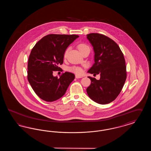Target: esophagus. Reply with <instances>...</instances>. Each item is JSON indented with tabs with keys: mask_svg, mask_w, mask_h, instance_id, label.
Returning a JSON list of instances; mask_svg holds the SVG:
<instances>
[{
	"mask_svg": "<svg viewBox=\"0 0 151 151\" xmlns=\"http://www.w3.org/2000/svg\"><path fill=\"white\" fill-rule=\"evenodd\" d=\"M83 76H80V75H75V78L76 79H79V78H81Z\"/></svg>",
	"mask_w": 151,
	"mask_h": 151,
	"instance_id": "34e87169",
	"label": "esophagus"
}]
</instances>
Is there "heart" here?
<instances>
[{
    "mask_svg": "<svg viewBox=\"0 0 151 151\" xmlns=\"http://www.w3.org/2000/svg\"><path fill=\"white\" fill-rule=\"evenodd\" d=\"M88 47H89V46L88 45H86V44H84V43H80V44H79V45H78V49H79L80 51L82 50H83V49H86V48H88ZM69 49H70L69 47L65 49V52H64V57L65 58L67 57V55L68 54V52L69 51ZM68 70L70 71H71V72L75 73L76 74H80V73H81L83 72V70H82V69L80 67H76V66H73V67H70L68 68Z\"/></svg>",
    "mask_w": 151,
    "mask_h": 151,
    "instance_id": "b5f03b06",
    "label": "heart"
}]
</instances>
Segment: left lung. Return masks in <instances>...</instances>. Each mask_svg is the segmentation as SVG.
I'll return each instance as SVG.
<instances>
[{"label":"left lung","mask_w":151,"mask_h":151,"mask_svg":"<svg viewBox=\"0 0 151 151\" xmlns=\"http://www.w3.org/2000/svg\"><path fill=\"white\" fill-rule=\"evenodd\" d=\"M87 39L93 47L94 63L88 72L100 74L97 80L89 76L91 84L86 89L88 96L100 104H107L115 100L125 83V59L119 46L107 36L90 33Z\"/></svg>","instance_id":"1"}]
</instances>
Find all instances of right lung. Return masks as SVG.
<instances>
[{
    "instance_id": "obj_1",
    "label": "right lung",
    "mask_w": 151,
    "mask_h": 151,
    "mask_svg": "<svg viewBox=\"0 0 151 151\" xmlns=\"http://www.w3.org/2000/svg\"><path fill=\"white\" fill-rule=\"evenodd\" d=\"M79 36L53 35L43 37L33 47L28 63V80L36 94L42 100L52 102L65 94L75 75L65 72L59 78L52 73L63 63L64 52Z\"/></svg>"
}]
</instances>
